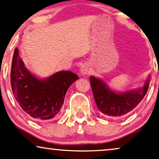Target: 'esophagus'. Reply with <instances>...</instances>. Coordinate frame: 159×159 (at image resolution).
<instances>
[{"label":"esophagus","mask_w":159,"mask_h":159,"mask_svg":"<svg viewBox=\"0 0 159 159\" xmlns=\"http://www.w3.org/2000/svg\"><path fill=\"white\" fill-rule=\"evenodd\" d=\"M80 71H81V73L83 75H88L89 72H90V68H89V66H87V65H83V66L81 67Z\"/></svg>","instance_id":"34e87169"}]
</instances>
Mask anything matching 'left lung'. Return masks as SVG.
Masks as SVG:
<instances>
[{
    "label": "left lung",
    "mask_w": 159,
    "mask_h": 159,
    "mask_svg": "<svg viewBox=\"0 0 159 159\" xmlns=\"http://www.w3.org/2000/svg\"><path fill=\"white\" fill-rule=\"evenodd\" d=\"M90 85L97 107L106 116L120 117L132 111L142 101L148 90L151 75L142 87L116 92L111 89L103 80L91 76Z\"/></svg>",
    "instance_id": "left-lung-1"
}]
</instances>
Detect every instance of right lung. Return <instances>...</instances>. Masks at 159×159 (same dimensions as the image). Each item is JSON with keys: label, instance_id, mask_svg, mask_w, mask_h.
I'll return each mask as SVG.
<instances>
[{"label": "right lung", "instance_id": "add662e5", "mask_svg": "<svg viewBox=\"0 0 159 159\" xmlns=\"http://www.w3.org/2000/svg\"><path fill=\"white\" fill-rule=\"evenodd\" d=\"M78 79L70 71L38 78L26 68L18 48L14 50L11 71L13 93L23 111L35 120H49L58 116L66 91Z\"/></svg>", "mask_w": 159, "mask_h": 159}]
</instances>
